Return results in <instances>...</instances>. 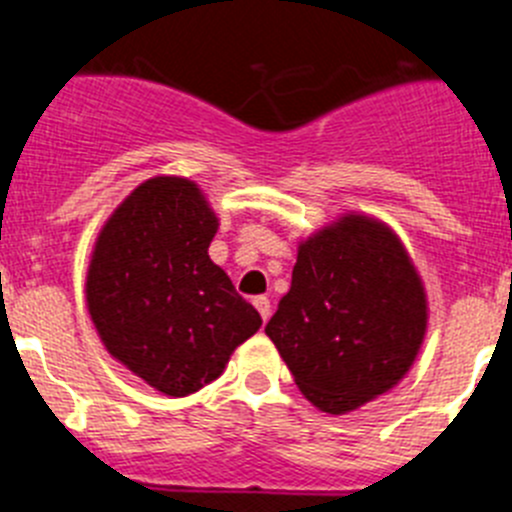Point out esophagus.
I'll return each instance as SVG.
<instances>
[{
	"mask_svg": "<svg viewBox=\"0 0 512 512\" xmlns=\"http://www.w3.org/2000/svg\"><path fill=\"white\" fill-rule=\"evenodd\" d=\"M255 308H257V313H260V316H262V321L270 319V301H267L265 296L255 298Z\"/></svg>",
	"mask_w": 512,
	"mask_h": 512,
	"instance_id": "34e87169",
	"label": "esophagus"
}]
</instances>
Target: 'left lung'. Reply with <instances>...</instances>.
<instances>
[{
    "label": "left lung",
    "mask_w": 512,
    "mask_h": 512,
    "mask_svg": "<svg viewBox=\"0 0 512 512\" xmlns=\"http://www.w3.org/2000/svg\"><path fill=\"white\" fill-rule=\"evenodd\" d=\"M426 324V288L398 234L349 211L298 245L290 290L265 334L298 390L344 416L403 380Z\"/></svg>",
    "instance_id": "left-lung-1"
}]
</instances>
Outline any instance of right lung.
<instances>
[{
    "label": "right lung",
    "mask_w": 512,
    "mask_h": 512,
    "mask_svg": "<svg viewBox=\"0 0 512 512\" xmlns=\"http://www.w3.org/2000/svg\"><path fill=\"white\" fill-rule=\"evenodd\" d=\"M219 216L181 176L140 183L91 252L86 306L101 344L150 388L186 398L222 375L262 326L209 257Z\"/></svg>",
    "instance_id": "right-lung-1"
}]
</instances>
